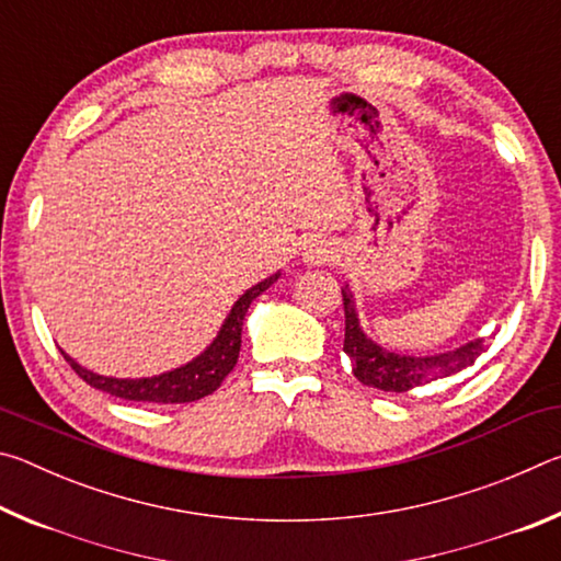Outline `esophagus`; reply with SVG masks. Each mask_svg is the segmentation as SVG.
I'll return each instance as SVG.
<instances>
[{
    "instance_id": "1",
    "label": "esophagus",
    "mask_w": 561,
    "mask_h": 561,
    "mask_svg": "<svg viewBox=\"0 0 561 561\" xmlns=\"http://www.w3.org/2000/svg\"><path fill=\"white\" fill-rule=\"evenodd\" d=\"M336 257V247L329 240H311L304 247V262L311 264V267H321V264H329Z\"/></svg>"
}]
</instances>
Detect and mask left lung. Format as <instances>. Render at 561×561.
Returning <instances> with one entry per match:
<instances>
[{
	"label": "left lung",
	"instance_id": "left-lung-1",
	"mask_svg": "<svg viewBox=\"0 0 561 561\" xmlns=\"http://www.w3.org/2000/svg\"><path fill=\"white\" fill-rule=\"evenodd\" d=\"M344 297V314H346V334H344V354L354 360V376L364 386H374L378 391L388 393H405L415 386L438 381L453 374H460L462 368L472 366L488 351L485 339H474L448 354L438 356H401L393 351H386L374 344L358 327V314L354 294L348 284L341 289Z\"/></svg>",
	"mask_w": 561,
	"mask_h": 561
}]
</instances>
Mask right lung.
<instances>
[{
  "label": "right lung",
  "mask_w": 561,
  "mask_h": 561,
  "mask_svg": "<svg viewBox=\"0 0 561 561\" xmlns=\"http://www.w3.org/2000/svg\"><path fill=\"white\" fill-rule=\"evenodd\" d=\"M279 279V272L272 274L260 284H254L252 289H247L240 299L234 301L230 314H227L220 334L207 346L201 356L190 360V364L173 368V371L160 374L153 378H108L99 376L76 364L71 356L64 358L69 360L71 368L79 378H83L89 386L99 388L103 393H111L116 398H126V401H144V403H190L201 401V398L210 396L220 388L225 376L232 371L240 356L242 346V324L244 314L250 309V304L260 297L264 289H270L274 282Z\"/></svg>",
  "instance_id": "1"
}]
</instances>
